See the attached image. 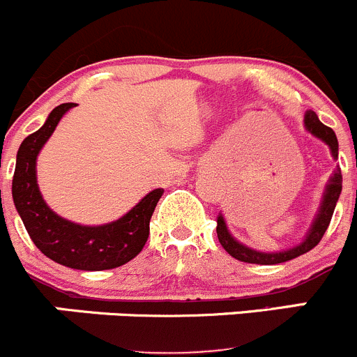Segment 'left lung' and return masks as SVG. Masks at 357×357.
Segmentation results:
<instances>
[{
    "mask_svg": "<svg viewBox=\"0 0 357 357\" xmlns=\"http://www.w3.org/2000/svg\"><path fill=\"white\" fill-rule=\"evenodd\" d=\"M303 126H305L307 132L312 137L319 139L321 142H324L330 149L331 158L333 160H338V140L337 135L331 128H328L326 125L319 121L317 114L314 111H305V116H303ZM342 192V172L340 168L331 174L330 180L324 185V192L321 196L319 206H317L316 215H314V220L310 224L309 231L303 236V239L297 243L295 246H290V248L278 250V252H260V250L252 248V246L245 245L239 239H236L234 236L231 234V231L227 229V224H225L224 215L218 213L217 217V236L220 245L224 246L225 252L229 253L234 259L241 260V262L248 264H260V266H274V264H283L287 260L297 259V257L303 255V253L310 252L317 243L321 241L323 234L326 232L328 225H330L331 215H333L335 206H337V201L340 197Z\"/></svg>",
    "mask_w": 357,
    "mask_h": 357,
    "instance_id": "left-lung-1",
    "label": "left lung"
}]
</instances>
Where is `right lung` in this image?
Listing matches in <instances>:
<instances>
[{"instance_id": "right-lung-1", "label": "right lung", "mask_w": 357, "mask_h": 357, "mask_svg": "<svg viewBox=\"0 0 357 357\" xmlns=\"http://www.w3.org/2000/svg\"><path fill=\"white\" fill-rule=\"evenodd\" d=\"M74 105L60 104L45 125L20 144L12 180L13 203L33 243L48 259L77 271L114 269L142 252L149 238L151 217L165 190H151L132 210L109 224L83 225L55 213L41 196L36 161L60 119Z\"/></svg>"}]
</instances>
